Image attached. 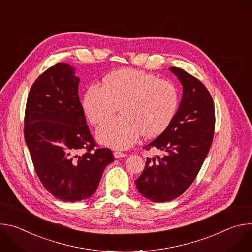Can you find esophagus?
<instances>
[{"label": "esophagus", "mask_w": 252, "mask_h": 252, "mask_svg": "<svg viewBox=\"0 0 252 252\" xmlns=\"http://www.w3.org/2000/svg\"><path fill=\"white\" fill-rule=\"evenodd\" d=\"M114 156H115V158H125V157H126V154L121 153V152H115V153H114Z\"/></svg>", "instance_id": "esophagus-1"}]
</instances>
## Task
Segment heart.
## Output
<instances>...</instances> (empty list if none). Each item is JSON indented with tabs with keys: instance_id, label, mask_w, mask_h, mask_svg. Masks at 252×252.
Masks as SVG:
<instances>
[{
	"instance_id": "obj_1",
	"label": "heart",
	"mask_w": 252,
	"mask_h": 252,
	"mask_svg": "<svg viewBox=\"0 0 252 252\" xmlns=\"http://www.w3.org/2000/svg\"><path fill=\"white\" fill-rule=\"evenodd\" d=\"M178 104V92L169 81L159 80L146 71L122 68L107 75L102 88L91 86L83 99L84 112L93 125L115 115L121 106V118L102 124L96 138L102 145L126 150L139 136L155 137L173 119Z\"/></svg>"
}]
</instances>
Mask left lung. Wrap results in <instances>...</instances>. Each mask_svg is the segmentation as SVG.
Segmentation results:
<instances>
[{
    "instance_id": "left-lung-1",
    "label": "left lung",
    "mask_w": 252,
    "mask_h": 252,
    "mask_svg": "<svg viewBox=\"0 0 252 252\" xmlns=\"http://www.w3.org/2000/svg\"><path fill=\"white\" fill-rule=\"evenodd\" d=\"M183 85V97L170 124L143 149H158L162 157L148 158L134 182L151 201L165 202L182 195L193 183L211 147L215 114L205 86L179 67H169Z\"/></svg>"
}]
</instances>
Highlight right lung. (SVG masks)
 Listing matches in <instances>:
<instances>
[{
  "label": "right lung",
  "mask_w": 252,
  "mask_h": 252,
  "mask_svg": "<svg viewBox=\"0 0 252 252\" xmlns=\"http://www.w3.org/2000/svg\"><path fill=\"white\" fill-rule=\"evenodd\" d=\"M79 83L73 66L58 63L34 81L25 112V140L34 170L49 192L67 202L92 196L115 160L110 149H94Z\"/></svg>",
  "instance_id": "obj_1"
}]
</instances>
